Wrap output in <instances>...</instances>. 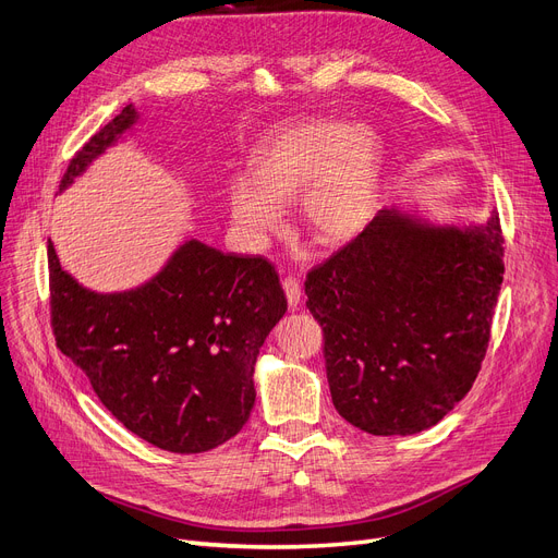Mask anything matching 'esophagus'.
<instances>
[{"label": "esophagus", "mask_w": 558, "mask_h": 558, "mask_svg": "<svg viewBox=\"0 0 558 558\" xmlns=\"http://www.w3.org/2000/svg\"><path fill=\"white\" fill-rule=\"evenodd\" d=\"M283 293H286L288 306H291V308H298V306H300L302 288H300V281H298L295 277H286V279H283Z\"/></svg>", "instance_id": "1"}]
</instances>
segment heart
Masks as SVG:
<instances>
[{"mask_svg": "<svg viewBox=\"0 0 558 558\" xmlns=\"http://www.w3.org/2000/svg\"><path fill=\"white\" fill-rule=\"evenodd\" d=\"M387 148L371 125L295 121L265 135L252 155V175L229 185L227 204L238 235L260 250L286 221L283 204L300 191L304 229L329 247L360 235L375 215Z\"/></svg>", "mask_w": 558, "mask_h": 558, "instance_id": "heart-1", "label": "heart"}]
</instances>
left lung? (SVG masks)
Here are the masks:
<instances>
[{"instance_id":"obj_1","label":"left lung","mask_w":558,"mask_h":558,"mask_svg":"<svg viewBox=\"0 0 558 558\" xmlns=\"http://www.w3.org/2000/svg\"><path fill=\"white\" fill-rule=\"evenodd\" d=\"M499 213L391 206L304 283L337 412L371 435L433 428L472 389L504 281Z\"/></svg>"}]
</instances>
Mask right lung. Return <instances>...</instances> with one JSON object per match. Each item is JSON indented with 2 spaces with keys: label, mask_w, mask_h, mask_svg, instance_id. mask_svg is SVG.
Here are the masks:
<instances>
[{
  "label": "right lung",
  "mask_w": 558,
  "mask_h": 558,
  "mask_svg": "<svg viewBox=\"0 0 558 558\" xmlns=\"http://www.w3.org/2000/svg\"><path fill=\"white\" fill-rule=\"evenodd\" d=\"M137 123L135 105L123 107L71 160L59 192ZM48 265L57 348L130 433L162 451L204 453L242 430L256 356L288 311L270 263L190 238L158 275L117 293L65 272L52 240Z\"/></svg>",
  "instance_id": "add662e5"
}]
</instances>
